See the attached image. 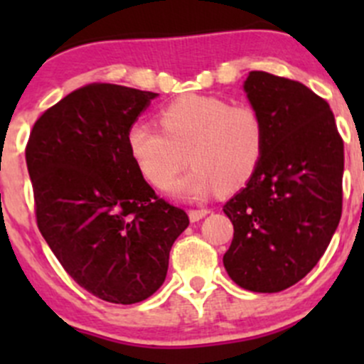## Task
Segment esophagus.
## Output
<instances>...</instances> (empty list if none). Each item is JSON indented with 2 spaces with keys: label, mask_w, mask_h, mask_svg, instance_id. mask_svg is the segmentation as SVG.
<instances>
[{
  "label": "esophagus",
  "mask_w": 364,
  "mask_h": 364,
  "mask_svg": "<svg viewBox=\"0 0 364 364\" xmlns=\"http://www.w3.org/2000/svg\"><path fill=\"white\" fill-rule=\"evenodd\" d=\"M209 209H190L188 215H190V220L192 222H199V220H203L205 215H209Z\"/></svg>",
  "instance_id": "1"
}]
</instances>
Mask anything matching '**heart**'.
Segmentation results:
<instances>
[{
	"label": "heart",
	"mask_w": 364,
	"mask_h": 364,
	"mask_svg": "<svg viewBox=\"0 0 364 364\" xmlns=\"http://www.w3.org/2000/svg\"><path fill=\"white\" fill-rule=\"evenodd\" d=\"M161 128L135 123L127 142L139 171L155 188L172 186L176 196L199 199L213 190L232 192L250 181L266 146L262 114L252 104H230L213 95H185L160 111Z\"/></svg>",
	"instance_id": "1"
}]
</instances>
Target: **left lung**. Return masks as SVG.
I'll use <instances>...</instances> for the list:
<instances>
[{"mask_svg": "<svg viewBox=\"0 0 364 364\" xmlns=\"http://www.w3.org/2000/svg\"><path fill=\"white\" fill-rule=\"evenodd\" d=\"M245 91L266 124L255 174L223 213L234 237L229 277L252 292H280L321 260L338 227L343 139L324 98L297 80L250 72Z\"/></svg>", "mask_w": 364, "mask_h": 364, "instance_id": "obj_1", "label": "left lung"}]
</instances>
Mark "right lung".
<instances>
[{"instance_id": "add662e5", "label": "right lung", "mask_w": 364, "mask_h": 364, "mask_svg": "<svg viewBox=\"0 0 364 364\" xmlns=\"http://www.w3.org/2000/svg\"><path fill=\"white\" fill-rule=\"evenodd\" d=\"M155 97L87 84L47 109L26 144L43 240L80 287L109 303L155 294L172 243L190 223L156 196L128 149V130Z\"/></svg>"}]
</instances>
